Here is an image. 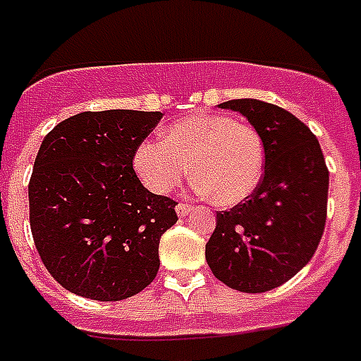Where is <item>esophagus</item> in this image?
<instances>
[{
  "label": "esophagus",
  "instance_id": "obj_1",
  "mask_svg": "<svg viewBox=\"0 0 361 361\" xmlns=\"http://www.w3.org/2000/svg\"><path fill=\"white\" fill-rule=\"evenodd\" d=\"M192 209L195 208H192L191 204H185V202H180L178 206H176V212H178V215H180V217H185V215H189Z\"/></svg>",
  "mask_w": 361,
  "mask_h": 361
}]
</instances>
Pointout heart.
<instances>
[{
    "instance_id": "b5f03b06",
    "label": "heart",
    "mask_w": 361,
    "mask_h": 361,
    "mask_svg": "<svg viewBox=\"0 0 361 361\" xmlns=\"http://www.w3.org/2000/svg\"><path fill=\"white\" fill-rule=\"evenodd\" d=\"M266 164L262 135L225 114H192L170 123L163 142H142L133 166L140 181L166 195L187 176L217 206H236L257 191Z\"/></svg>"
}]
</instances>
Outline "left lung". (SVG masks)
<instances>
[{
  "mask_svg": "<svg viewBox=\"0 0 361 361\" xmlns=\"http://www.w3.org/2000/svg\"><path fill=\"white\" fill-rule=\"evenodd\" d=\"M219 106L240 112L262 135L266 164L245 202L217 212L206 260L215 277L234 290H271L292 279L319 247L330 172L317 136L288 110L257 99Z\"/></svg>",
  "mask_w": 361,
  "mask_h": 361,
  "instance_id": "left-lung-1",
  "label": "left lung"
}]
</instances>
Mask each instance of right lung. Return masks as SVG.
Returning a JSON list of instances; mask_svg holds the SVG:
<instances>
[{"mask_svg": "<svg viewBox=\"0 0 361 361\" xmlns=\"http://www.w3.org/2000/svg\"><path fill=\"white\" fill-rule=\"evenodd\" d=\"M161 118L82 112L44 136L27 187L31 234L50 275L73 294L118 302L155 279L176 202L142 185L133 157Z\"/></svg>", "mask_w": 361, "mask_h": 361, "instance_id": "add662e5", "label": "right lung"}]
</instances>
